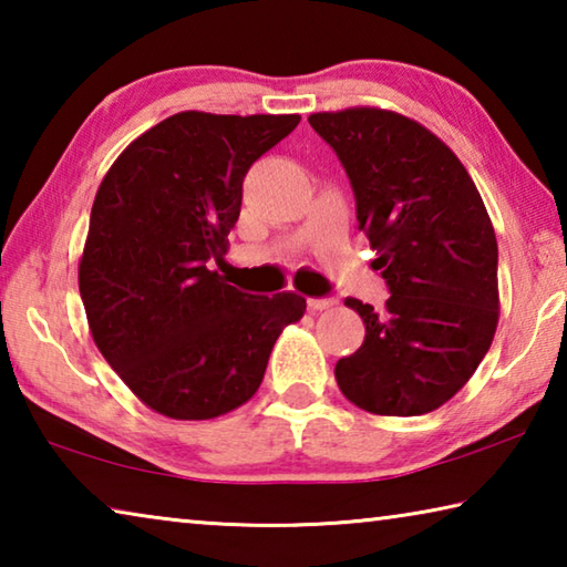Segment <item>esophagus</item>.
I'll return each mask as SVG.
<instances>
[{
	"mask_svg": "<svg viewBox=\"0 0 567 567\" xmlns=\"http://www.w3.org/2000/svg\"><path fill=\"white\" fill-rule=\"evenodd\" d=\"M334 305H338L334 297H310V300H307V307H310V310H315V312L330 310V307H334Z\"/></svg>",
	"mask_w": 567,
	"mask_h": 567,
	"instance_id": "obj_1",
	"label": "esophagus"
}]
</instances>
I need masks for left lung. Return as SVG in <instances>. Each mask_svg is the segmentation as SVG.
Segmentation results:
<instances>
[{
    "instance_id": "1",
    "label": "left lung",
    "mask_w": 567,
    "mask_h": 567,
    "mask_svg": "<svg viewBox=\"0 0 567 567\" xmlns=\"http://www.w3.org/2000/svg\"><path fill=\"white\" fill-rule=\"evenodd\" d=\"M354 195L358 227L390 297L378 312L348 297L364 342L334 364L342 395L375 415H422L465 385L497 328V243L453 150L402 114H310Z\"/></svg>"
}]
</instances>
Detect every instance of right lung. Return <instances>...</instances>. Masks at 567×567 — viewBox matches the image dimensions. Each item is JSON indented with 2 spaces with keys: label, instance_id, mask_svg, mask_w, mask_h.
<instances>
[{
  "label": "right lung",
  "instance_id": "right-lung-1",
  "mask_svg": "<svg viewBox=\"0 0 567 567\" xmlns=\"http://www.w3.org/2000/svg\"><path fill=\"white\" fill-rule=\"evenodd\" d=\"M300 114L179 112L104 175L80 262V295L104 360L145 405L209 420L255 395L295 292L247 295L213 265L243 207L247 169Z\"/></svg>",
  "mask_w": 567,
  "mask_h": 567
}]
</instances>
